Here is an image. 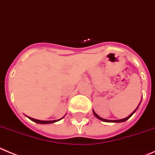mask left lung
Segmentation results:
<instances>
[{
	"mask_svg": "<svg viewBox=\"0 0 155 155\" xmlns=\"http://www.w3.org/2000/svg\"><path fill=\"white\" fill-rule=\"evenodd\" d=\"M139 105H140V104H139ZM139 105H138V107H139ZM138 107H137L136 108V110H135L134 111L133 113H132L131 114H130V115H129L127 117H126V118H124V119H121V120H106V119H104V118H102V117H100V116H98L97 115V114H96V113L94 112V111H93V114H94V115L96 116V117H97V118H98L99 120H103V121H105V122H110V123H120V122H124V121H126V120H127L128 119H129L130 117H131L132 115H133L134 114L135 112H136V110H137V109L138 108Z\"/></svg>",
	"mask_w": 155,
	"mask_h": 155,
	"instance_id": "left-lung-1",
	"label": "left lung"
}]
</instances>
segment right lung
Returning <instances> with one entry per match:
<instances>
[{"label": "right lung", "instance_id": "1", "mask_svg": "<svg viewBox=\"0 0 155 155\" xmlns=\"http://www.w3.org/2000/svg\"><path fill=\"white\" fill-rule=\"evenodd\" d=\"M29 119L31 120L34 121V122L37 123V124H52V123H55V122H57V121L60 120L61 119L59 120H36V119H34V118H31V117H29Z\"/></svg>", "mask_w": 155, "mask_h": 155}]
</instances>
